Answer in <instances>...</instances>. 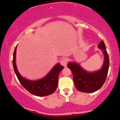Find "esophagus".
<instances>
[{
	"label": "esophagus",
	"instance_id": "34e87169",
	"mask_svg": "<svg viewBox=\"0 0 120 120\" xmlns=\"http://www.w3.org/2000/svg\"><path fill=\"white\" fill-rule=\"evenodd\" d=\"M60 64L64 67H66L67 66V64H68V60L66 58L63 59L60 61Z\"/></svg>",
	"mask_w": 120,
	"mask_h": 120
}]
</instances>
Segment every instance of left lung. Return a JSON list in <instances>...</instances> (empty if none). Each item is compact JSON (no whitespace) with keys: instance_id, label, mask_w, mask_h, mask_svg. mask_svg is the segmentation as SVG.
I'll return each mask as SVG.
<instances>
[{"instance_id":"8db88e82","label":"left lung","mask_w":120,"mask_h":120,"mask_svg":"<svg viewBox=\"0 0 120 120\" xmlns=\"http://www.w3.org/2000/svg\"><path fill=\"white\" fill-rule=\"evenodd\" d=\"M99 48L104 55V62L102 68L94 73L84 71L79 65L75 63H69L67 67L71 70L73 75V82L78 90L83 93H93L102 87L107 78L109 67L108 54L103 41L99 44Z\"/></svg>"}]
</instances>
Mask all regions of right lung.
<instances>
[{
    "instance_id": "add662e5",
    "label": "right lung",
    "mask_w": 120,
    "mask_h": 120,
    "mask_svg": "<svg viewBox=\"0 0 120 120\" xmlns=\"http://www.w3.org/2000/svg\"><path fill=\"white\" fill-rule=\"evenodd\" d=\"M15 47L13 57V66L15 73L19 82L26 90L34 95L38 96H47L55 91L58 85V77L60 71L64 68L59 63L56 64L45 77L38 81H29L23 78L17 71L16 65Z\"/></svg>"
}]
</instances>
